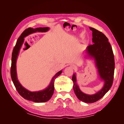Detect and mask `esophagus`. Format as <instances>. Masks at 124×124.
Returning <instances> with one entry per match:
<instances>
[{
    "label": "esophagus",
    "mask_w": 124,
    "mask_h": 124,
    "mask_svg": "<svg viewBox=\"0 0 124 124\" xmlns=\"http://www.w3.org/2000/svg\"><path fill=\"white\" fill-rule=\"evenodd\" d=\"M73 68H75V67H73Z\"/></svg>",
    "instance_id": "1"
}]
</instances>
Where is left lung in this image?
<instances>
[{"instance_id": "left-lung-1", "label": "left lung", "mask_w": 124, "mask_h": 124, "mask_svg": "<svg viewBox=\"0 0 124 124\" xmlns=\"http://www.w3.org/2000/svg\"><path fill=\"white\" fill-rule=\"evenodd\" d=\"M93 33V44L89 45L86 50L89 56L95 60L100 78L104 82L103 88L94 95H87L81 91L77 83L76 74L72 80L73 90L78 99L86 103H93L100 100L108 91L113 84L115 62L113 50L108 39L102 32L89 27Z\"/></svg>"}]
</instances>
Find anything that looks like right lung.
<instances>
[{
    "instance_id": "add662e5",
    "label": "right lung",
    "mask_w": 124,
    "mask_h": 124,
    "mask_svg": "<svg viewBox=\"0 0 124 124\" xmlns=\"http://www.w3.org/2000/svg\"><path fill=\"white\" fill-rule=\"evenodd\" d=\"M48 27H39L33 29L32 28H28L22 33L21 35L17 39L16 46H15L12 54V59H11V77L12 78L13 83L16 87L17 91L19 94L26 100L33 101L35 102H44L49 100L53 95L54 91V81L55 78L59 76L62 72V71H60L56 73L54 77L52 78L50 84L46 89L41 91L31 92L25 89L18 82L17 78L16 70V62L17 56L19 53L20 48L23 44L24 38L29 34L37 31L38 32H46L48 31Z\"/></svg>"
}]
</instances>
